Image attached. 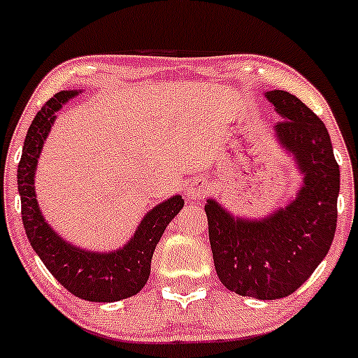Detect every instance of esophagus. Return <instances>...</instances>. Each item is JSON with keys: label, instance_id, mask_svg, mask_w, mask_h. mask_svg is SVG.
Instances as JSON below:
<instances>
[{"label": "esophagus", "instance_id": "34e87169", "mask_svg": "<svg viewBox=\"0 0 358 358\" xmlns=\"http://www.w3.org/2000/svg\"><path fill=\"white\" fill-rule=\"evenodd\" d=\"M205 189L206 187L203 183L193 182L185 188V194H187V198H189V200H196V198H201L205 194Z\"/></svg>", "mask_w": 358, "mask_h": 358}]
</instances>
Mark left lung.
Returning <instances> with one entry per match:
<instances>
[{
  "instance_id": "1",
  "label": "left lung",
  "mask_w": 358,
  "mask_h": 358,
  "mask_svg": "<svg viewBox=\"0 0 358 358\" xmlns=\"http://www.w3.org/2000/svg\"><path fill=\"white\" fill-rule=\"evenodd\" d=\"M264 97L282 117L273 129L302 175L296 196L259 220L239 218L208 198V234L224 287L261 301L297 291L327 256L337 226L341 170L324 122L286 90Z\"/></svg>"
}]
</instances>
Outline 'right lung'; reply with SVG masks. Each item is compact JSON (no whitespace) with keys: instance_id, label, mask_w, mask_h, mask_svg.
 I'll return each instance as SVG.
<instances>
[{"instance_id":"add662e5","label":"right lung","mask_w":358,"mask_h":358,"mask_svg":"<svg viewBox=\"0 0 358 358\" xmlns=\"http://www.w3.org/2000/svg\"><path fill=\"white\" fill-rule=\"evenodd\" d=\"M83 90H61L36 114L17 165L21 215L33 250L54 278L76 297L90 302H117L140 292L150 275L152 256L162 234L185 201L180 194L158 203L143 216L129 243L114 251L83 250L57 234L41 213L34 192L38 158L57 112Z\"/></svg>"}]
</instances>
